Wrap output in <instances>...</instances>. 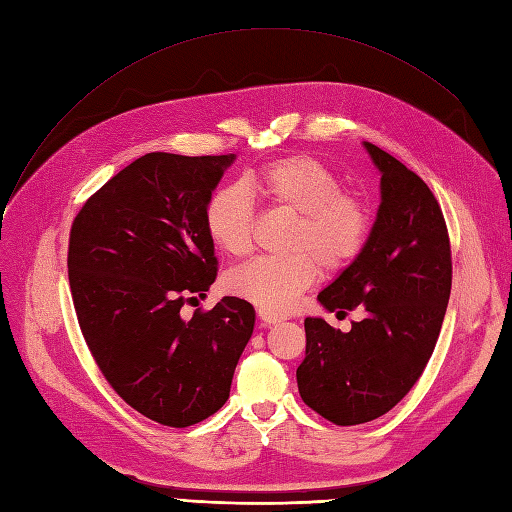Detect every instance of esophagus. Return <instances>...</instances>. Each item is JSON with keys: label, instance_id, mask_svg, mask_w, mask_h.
I'll return each mask as SVG.
<instances>
[{"label": "esophagus", "instance_id": "obj_1", "mask_svg": "<svg viewBox=\"0 0 512 512\" xmlns=\"http://www.w3.org/2000/svg\"><path fill=\"white\" fill-rule=\"evenodd\" d=\"M258 318L262 324H267V327H273V324H280L282 316H277L273 312H267V309H258Z\"/></svg>", "mask_w": 512, "mask_h": 512}]
</instances>
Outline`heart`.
Here are the masks:
<instances>
[{
    "label": "heart",
    "mask_w": 512,
    "mask_h": 512,
    "mask_svg": "<svg viewBox=\"0 0 512 512\" xmlns=\"http://www.w3.org/2000/svg\"><path fill=\"white\" fill-rule=\"evenodd\" d=\"M273 209L294 215L288 256H258L224 280L232 297L284 314L312 286L320 269L342 271L363 252L371 230L365 198L344 190L342 177L314 156H288L247 177ZM209 237L228 256H245L254 239V200L241 183L215 192L205 211Z\"/></svg>",
    "instance_id": "obj_1"
}]
</instances>
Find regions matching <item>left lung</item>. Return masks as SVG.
<instances>
[{"label": "left lung", "instance_id": "left-lung-1", "mask_svg": "<svg viewBox=\"0 0 512 512\" xmlns=\"http://www.w3.org/2000/svg\"><path fill=\"white\" fill-rule=\"evenodd\" d=\"M382 173V203L363 252L318 294L329 312L361 307L342 333L305 318L297 384L305 406L335 425H361L404 399L436 348L453 284L451 241L429 185L391 153L365 143Z\"/></svg>", "mask_w": 512, "mask_h": 512}]
</instances>
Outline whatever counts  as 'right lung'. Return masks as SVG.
Listing matches in <instances>:
<instances>
[{"label":"right lung","mask_w":512,"mask_h":512,"mask_svg":"<svg viewBox=\"0 0 512 512\" xmlns=\"http://www.w3.org/2000/svg\"><path fill=\"white\" fill-rule=\"evenodd\" d=\"M228 156L153 151L87 198L68 243V280L81 333L106 382L136 412L190 427L218 412L254 331V307L205 297L218 275L205 224Z\"/></svg>","instance_id":"right-lung-1"}]
</instances>
